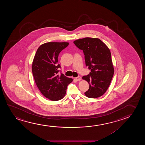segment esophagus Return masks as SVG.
<instances>
[{
  "label": "esophagus",
  "instance_id": "obj_1",
  "mask_svg": "<svg viewBox=\"0 0 145 145\" xmlns=\"http://www.w3.org/2000/svg\"><path fill=\"white\" fill-rule=\"evenodd\" d=\"M75 79L77 80V81H80V80H82V77H80V76H78L77 77L75 78Z\"/></svg>",
  "mask_w": 145,
  "mask_h": 145
}]
</instances>
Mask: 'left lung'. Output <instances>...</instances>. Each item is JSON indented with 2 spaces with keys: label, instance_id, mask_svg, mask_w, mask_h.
<instances>
[{
  "label": "left lung",
  "instance_id": "1",
  "mask_svg": "<svg viewBox=\"0 0 145 145\" xmlns=\"http://www.w3.org/2000/svg\"><path fill=\"white\" fill-rule=\"evenodd\" d=\"M74 44L83 51L86 65L91 70L89 75L82 77L89 86L85 95L89 98L99 97L107 91L114 74L110 50L97 38L80 39Z\"/></svg>",
  "mask_w": 145,
  "mask_h": 145
}]
</instances>
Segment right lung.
I'll list each match as a JSON object with an SVG mask.
<instances>
[{
  "label": "right lung",
  "instance_id": "right-lung-1",
  "mask_svg": "<svg viewBox=\"0 0 145 145\" xmlns=\"http://www.w3.org/2000/svg\"><path fill=\"white\" fill-rule=\"evenodd\" d=\"M68 42H49L38 48L32 64L35 81L41 93L53 101L63 98L67 87L73 81L63 74H58L60 68L58 63L60 52L66 48Z\"/></svg>",
  "mask_w": 145,
  "mask_h": 145
}]
</instances>
